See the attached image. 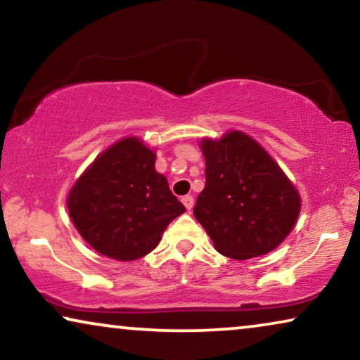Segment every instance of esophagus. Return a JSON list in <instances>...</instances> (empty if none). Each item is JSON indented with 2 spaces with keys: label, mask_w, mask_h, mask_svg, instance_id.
I'll use <instances>...</instances> for the list:
<instances>
[{
  "label": "esophagus",
  "mask_w": 360,
  "mask_h": 360,
  "mask_svg": "<svg viewBox=\"0 0 360 360\" xmlns=\"http://www.w3.org/2000/svg\"><path fill=\"white\" fill-rule=\"evenodd\" d=\"M181 200H182V204H184L187 210H191L192 207H194V197H192V195H184Z\"/></svg>",
  "instance_id": "34e87169"
}]
</instances>
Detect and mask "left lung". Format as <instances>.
I'll return each instance as SVG.
<instances>
[{
  "instance_id": "obj_1",
  "label": "left lung",
  "mask_w": 360,
  "mask_h": 360,
  "mask_svg": "<svg viewBox=\"0 0 360 360\" xmlns=\"http://www.w3.org/2000/svg\"><path fill=\"white\" fill-rule=\"evenodd\" d=\"M200 145L205 187L194 215L217 251L250 259L279 246L295 225L300 195L276 161L243 131Z\"/></svg>"
}]
</instances>
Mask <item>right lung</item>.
Segmentation results:
<instances>
[{
  "label": "right lung",
  "mask_w": 360,
  "mask_h": 360,
  "mask_svg": "<svg viewBox=\"0 0 360 360\" xmlns=\"http://www.w3.org/2000/svg\"><path fill=\"white\" fill-rule=\"evenodd\" d=\"M79 235L101 255L134 261L153 251L176 217L184 214L155 169V153L136 139H124L101 153L68 195Z\"/></svg>",
  "instance_id": "obj_1"
}]
</instances>
